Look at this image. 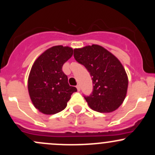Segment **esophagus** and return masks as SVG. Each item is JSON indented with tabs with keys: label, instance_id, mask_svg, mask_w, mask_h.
<instances>
[{
	"label": "esophagus",
	"instance_id": "34e87169",
	"mask_svg": "<svg viewBox=\"0 0 155 155\" xmlns=\"http://www.w3.org/2000/svg\"><path fill=\"white\" fill-rule=\"evenodd\" d=\"M76 88H77V90L79 91H80V89H81V88H80V85H76Z\"/></svg>",
	"mask_w": 155,
	"mask_h": 155
}]
</instances>
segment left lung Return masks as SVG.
<instances>
[{"mask_svg":"<svg viewBox=\"0 0 155 155\" xmlns=\"http://www.w3.org/2000/svg\"><path fill=\"white\" fill-rule=\"evenodd\" d=\"M74 58L87 69L91 76L93 91L84 96L91 109L111 112L124 101L128 79L121 62L106 48L98 45L75 48Z\"/></svg>","mask_w":155,"mask_h":155,"instance_id":"obj_1","label":"left lung"}]
</instances>
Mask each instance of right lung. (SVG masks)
Returning <instances> with one entry per match:
<instances>
[{"mask_svg": "<svg viewBox=\"0 0 155 155\" xmlns=\"http://www.w3.org/2000/svg\"><path fill=\"white\" fill-rule=\"evenodd\" d=\"M73 48L55 46L43 53L33 64L28 77V92L34 106L46 115L58 113L67 107L72 94L64 64L73 55Z\"/></svg>", "mask_w": 155, "mask_h": 155, "instance_id": "add662e5", "label": "right lung"}]
</instances>
